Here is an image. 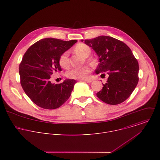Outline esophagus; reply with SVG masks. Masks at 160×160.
<instances>
[{
	"label": "esophagus",
	"instance_id": "1",
	"mask_svg": "<svg viewBox=\"0 0 160 160\" xmlns=\"http://www.w3.org/2000/svg\"><path fill=\"white\" fill-rule=\"evenodd\" d=\"M83 81H85V82H87V83H91V82H92L94 80L92 79H87V80H85Z\"/></svg>",
	"mask_w": 160,
	"mask_h": 160
}]
</instances>
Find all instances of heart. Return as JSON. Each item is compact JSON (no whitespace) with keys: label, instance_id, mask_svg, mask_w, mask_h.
Here are the masks:
<instances>
[{"label":"heart","instance_id":"heart-1","mask_svg":"<svg viewBox=\"0 0 160 160\" xmlns=\"http://www.w3.org/2000/svg\"><path fill=\"white\" fill-rule=\"evenodd\" d=\"M75 51L82 56L86 57L90 53V49L87 45L85 43H78L75 49ZM69 51H66L64 52L59 58V63L62 67H66L69 64L68 60ZM90 72V68L89 66H84L81 68H73L66 73L68 77L78 79V80H85L88 77V75Z\"/></svg>","mask_w":160,"mask_h":160}]
</instances>
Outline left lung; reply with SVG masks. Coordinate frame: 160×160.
<instances>
[{"label": "left lung", "instance_id": "8db88e82", "mask_svg": "<svg viewBox=\"0 0 160 160\" xmlns=\"http://www.w3.org/2000/svg\"><path fill=\"white\" fill-rule=\"evenodd\" d=\"M85 43L99 57L96 73L106 72L109 75L107 82L96 94L98 98L111 105L124 102L139 82V63L131 49L124 42L109 36L85 40Z\"/></svg>", "mask_w": 160, "mask_h": 160}]
</instances>
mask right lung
Segmentation results:
<instances>
[{
    "mask_svg": "<svg viewBox=\"0 0 160 160\" xmlns=\"http://www.w3.org/2000/svg\"><path fill=\"white\" fill-rule=\"evenodd\" d=\"M77 42L43 38L31 45L25 53L19 66L20 83L26 94L38 106L56 109L70 97L77 81L68 79L54 84L51 83V77L61 71L60 56Z\"/></svg>",
    "mask_w": 160,
    "mask_h": 160,
    "instance_id": "1",
    "label": "right lung"
}]
</instances>
